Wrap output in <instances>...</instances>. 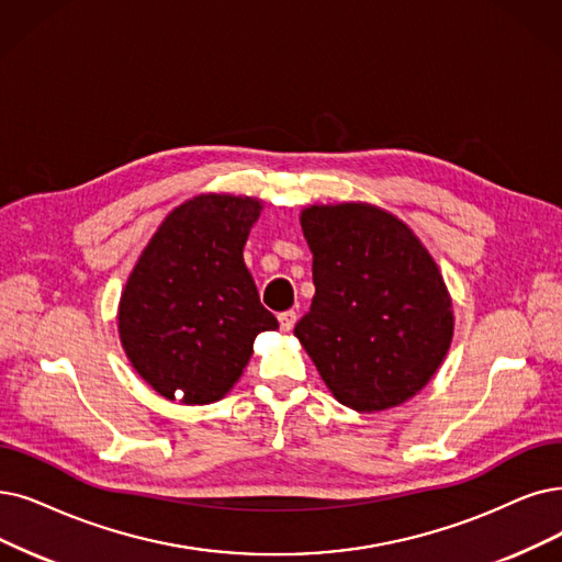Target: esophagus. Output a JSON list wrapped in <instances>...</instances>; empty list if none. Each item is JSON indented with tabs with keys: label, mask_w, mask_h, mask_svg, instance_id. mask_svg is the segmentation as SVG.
<instances>
[{
	"label": "esophagus",
	"mask_w": 562,
	"mask_h": 562,
	"mask_svg": "<svg viewBox=\"0 0 562 562\" xmlns=\"http://www.w3.org/2000/svg\"><path fill=\"white\" fill-rule=\"evenodd\" d=\"M295 323H297V313H295V311H283V313H279V325H281L283 331L293 329Z\"/></svg>",
	"instance_id": "obj_1"
}]
</instances>
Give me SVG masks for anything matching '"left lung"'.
Returning <instances> with one entry per match:
<instances>
[{
  "label": "left lung",
  "mask_w": 562,
  "mask_h": 562,
  "mask_svg": "<svg viewBox=\"0 0 562 562\" xmlns=\"http://www.w3.org/2000/svg\"><path fill=\"white\" fill-rule=\"evenodd\" d=\"M302 231L316 295L295 334L325 385L359 413L408 401L454 331L438 265L406 223L373 205H313Z\"/></svg>",
  "instance_id": "obj_1"
}]
</instances>
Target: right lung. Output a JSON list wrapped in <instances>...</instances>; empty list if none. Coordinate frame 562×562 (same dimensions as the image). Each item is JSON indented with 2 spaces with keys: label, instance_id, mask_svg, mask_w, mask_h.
<instances>
[{
  "label": "right lung",
  "instance_id": "1",
  "mask_svg": "<svg viewBox=\"0 0 562 562\" xmlns=\"http://www.w3.org/2000/svg\"><path fill=\"white\" fill-rule=\"evenodd\" d=\"M260 203L198 195L166 216L120 300L126 357L166 398L212 403L241 375L260 331L279 323L244 265Z\"/></svg>",
  "mask_w": 562,
  "mask_h": 562
}]
</instances>
